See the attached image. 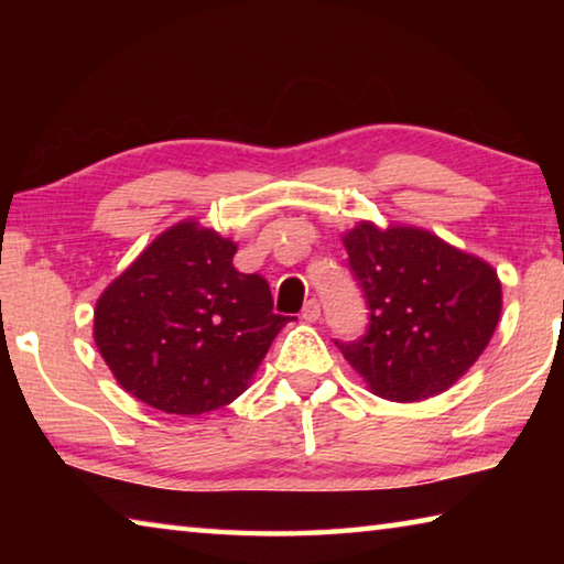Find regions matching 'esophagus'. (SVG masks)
<instances>
[{"label":"esophagus","mask_w":564,"mask_h":564,"mask_svg":"<svg viewBox=\"0 0 564 564\" xmlns=\"http://www.w3.org/2000/svg\"><path fill=\"white\" fill-rule=\"evenodd\" d=\"M301 318H303L305 323H316V321L321 318V303H318L316 299H311L308 303L303 305V313H301Z\"/></svg>","instance_id":"1"}]
</instances>
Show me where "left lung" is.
<instances>
[{
    "label": "left lung",
    "instance_id": "obj_1",
    "mask_svg": "<svg viewBox=\"0 0 564 564\" xmlns=\"http://www.w3.org/2000/svg\"><path fill=\"white\" fill-rule=\"evenodd\" d=\"M368 330L336 340L376 395L415 403L451 388L488 348L502 311L490 263L415 226L360 221L343 236Z\"/></svg>",
    "mask_w": 564,
    "mask_h": 564
}]
</instances>
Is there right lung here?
Returning <instances> with one entry per match:
<instances>
[{
	"label": "right lung",
	"instance_id": "1",
	"mask_svg": "<svg viewBox=\"0 0 564 564\" xmlns=\"http://www.w3.org/2000/svg\"><path fill=\"white\" fill-rule=\"evenodd\" d=\"M236 243L181 221L156 236L94 308V340L119 386L156 410L202 415L248 388L289 316Z\"/></svg>",
	"mask_w": 564,
	"mask_h": 564
}]
</instances>
